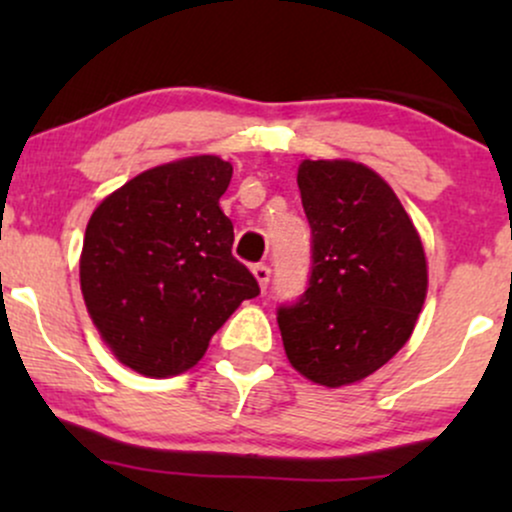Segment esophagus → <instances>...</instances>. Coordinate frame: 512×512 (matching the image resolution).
<instances>
[{"instance_id": "obj_1", "label": "esophagus", "mask_w": 512, "mask_h": 512, "mask_svg": "<svg viewBox=\"0 0 512 512\" xmlns=\"http://www.w3.org/2000/svg\"><path fill=\"white\" fill-rule=\"evenodd\" d=\"M252 274H255V279H257V284H260V289L264 291L269 286V276H272V269L267 267V264H255V267H252Z\"/></svg>"}]
</instances>
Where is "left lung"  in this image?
Masks as SVG:
<instances>
[{
  "instance_id": "obj_1",
  "label": "left lung",
  "mask_w": 512,
  "mask_h": 512,
  "mask_svg": "<svg viewBox=\"0 0 512 512\" xmlns=\"http://www.w3.org/2000/svg\"><path fill=\"white\" fill-rule=\"evenodd\" d=\"M308 289L279 305L291 366L327 387L368 378L407 344L428 289L419 233L392 187L354 161H303Z\"/></svg>"
}]
</instances>
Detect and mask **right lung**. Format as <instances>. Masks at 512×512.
<instances>
[{
    "label": "right lung",
    "instance_id": "right-lung-1",
    "mask_svg": "<svg viewBox=\"0 0 512 512\" xmlns=\"http://www.w3.org/2000/svg\"><path fill=\"white\" fill-rule=\"evenodd\" d=\"M231 175L219 156L156 166L88 221L79 264L88 315L137 373H185L233 310L260 293L233 257V223L219 207Z\"/></svg>",
    "mask_w": 512,
    "mask_h": 512
}]
</instances>
